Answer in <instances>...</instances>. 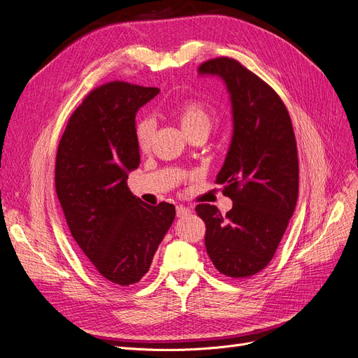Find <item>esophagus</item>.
<instances>
[{"label":"esophagus","instance_id":"esophagus-1","mask_svg":"<svg viewBox=\"0 0 358 358\" xmlns=\"http://www.w3.org/2000/svg\"><path fill=\"white\" fill-rule=\"evenodd\" d=\"M192 213V210L189 209V208H186V206H177V217L178 218H182V217H186V215H189Z\"/></svg>","mask_w":358,"mask_h":358}]
</instances>
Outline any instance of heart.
<instances>
[{"label": "heart", "mask_w": 358, "mask_h": 358, "mask_svg": "<svg viewBox=\"0 0 358 358\" xmlns=\"http://www.w3.org/2000/svg\"><path fill=\"white\" fill-rule=\"evenodd\" d=\"M166 112L180 124L181 129L190 137L197 132L208 134L213 128L214 117L202 101L184 99L172 101L166 106ZM153 124L149 119H144L137 125V140L143 150H148L153 137Z\"/></svg>", "instance_id": "obj_1"}]
</instances>
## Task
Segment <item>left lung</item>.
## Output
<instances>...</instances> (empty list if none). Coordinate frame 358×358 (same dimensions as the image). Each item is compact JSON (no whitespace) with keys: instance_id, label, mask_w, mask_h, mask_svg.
<instances>
[{"instance_id":"obj_1","label":"left lung","mask_w":358,"mask_h":358,"mask_svg":"<svg viewBox=\"0 0 358 358\" xmlns=\"http://www.w3.org/2000/svg\"><path fill=\"white\" fill-rule=\"evenodd\" d=\"M201 75L226 83L233 112V137L217 184L233 201L221 215L199 203L206 226L205 246L214 267L233 279L268 266L294 215L298 199V150L286 106L259 76L234 59L217 57L199 66Z\"/></svg>"}]
</instances>
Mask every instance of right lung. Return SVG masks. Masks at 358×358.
<instances>
[{
	"instance_id": "obj_1",
	"label": "right lung",
	"mask_w": 358,
	"mask_h": 358,
	"mask_svg": "<svg viewBox=\"0 0 358 358\" xmlns=\"http://www.w3.org/2000/svg\"><path fill=\"white\" fill-rule=\"evenodd\" d=\"M159 88L112 81L69 117L56 156V192L83 257L103 279L134 285L149 271L176 206L141 202L127 186L140 165L137 110Z\"/></svg>"
}]
</instances>
